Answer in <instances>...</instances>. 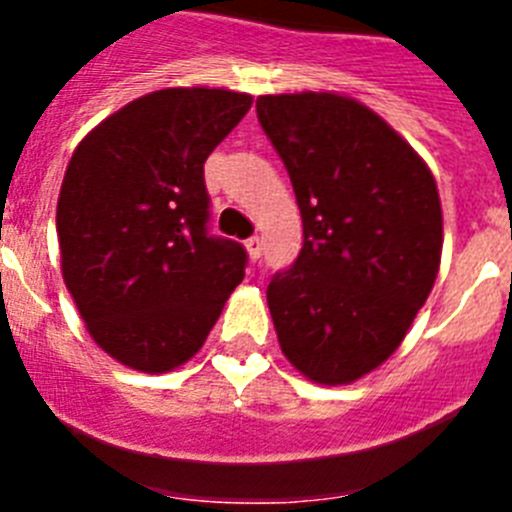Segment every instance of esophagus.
I'll return each instance as SVG.
<instances>
[{
    "mask_svg": "<svg viewBox=\"0 0 512 512\" xmlns=\"http://www.w3.org/2000/svg\"><path fill=\"white\" fill-rule=\"evenodd\" d=\"M246 251H248V256H251L253 261L259 259V256H261V238H259V235H251V238H248Z\"/></svg>",
    "mask_w": 512,
    "mask_h": 512,
    "instance_id": "obj_1",
    "label": "esophagus"
}]
</instances>
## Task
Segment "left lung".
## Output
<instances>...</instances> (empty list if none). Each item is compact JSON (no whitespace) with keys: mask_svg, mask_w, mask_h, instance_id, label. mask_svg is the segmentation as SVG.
Listing matches in <instances>:
<instances>
[{"mask_svg":"<svg viewBox=\"0 0 512 512\" xmlns=\"http://www.w3.org/2000/svg\"><path fill=\"white\" fill-rule=\"evenodd\" d=\"M256 115L305 235L295 264L266 289L279 346L312 382H356L390 359L431 295L443 246L436 179L356 99L264 94Z\"/></svg>","mask_w":512,"mask_h":512,"instance_id":"8db88e82","label":"left lung"}]
</instances>
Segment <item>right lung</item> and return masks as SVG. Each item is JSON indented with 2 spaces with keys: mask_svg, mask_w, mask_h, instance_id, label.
I'll use <instances>...</instances> for the list:
<instances>
[{
  "mask_svg": "<svg viewBox=\"0 0 512 512\" xmlns=\"http://www.w3.org/2000/svg\"><path fill=\"white\" fill-rule=\"evenodd\" d=\"M251 102L230 89L151 92L71 156L56 210L63 282L94 343L130 369L192 359L246 274V248L207 230L205 161Z\"/></svg>",
  "mask_w": 512,
  "mask_h": 512,
  "instance_id": "1",
  "label": "right lung"
}]
</instances>
